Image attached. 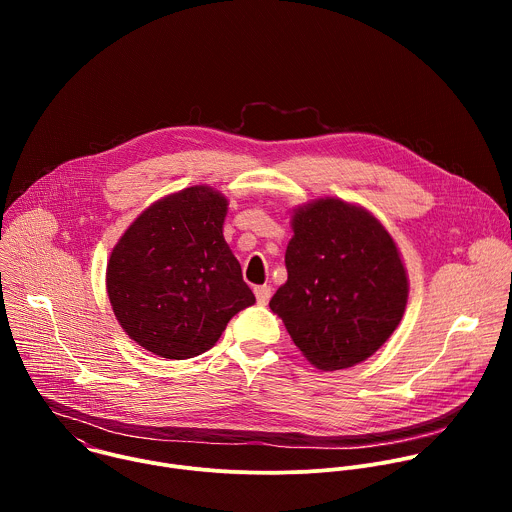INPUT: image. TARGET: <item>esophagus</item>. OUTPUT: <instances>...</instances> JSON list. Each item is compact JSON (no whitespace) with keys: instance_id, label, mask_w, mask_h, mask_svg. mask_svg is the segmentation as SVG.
Segmentation results:
<instances>
[{"instance_id":"obj_1","label":"esophagus","mask_w":512,"mask_h":512,"mask_svg":"<svg viewBox=\"0 0 512 512\" xmlns=\"http://www.w3.org/2000/svg\"><path fill=\"white\" fill-rule=\"evenodd\" d=\"M255 298L261 306H267L271 300V287L269 285H257L255 287Z\"/></svg>"}]
</instances>
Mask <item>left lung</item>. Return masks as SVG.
<instances>
[{"label": "left lung", "mask_w": 512, "mask_h": 512, "mask_svg": "<svg viewBox=\"0 0 512 512\" xmlns=\"http://www.w3.org/2000/svg\"><path fill=\"white\" fill-rule=\"evenodd\" d=\"M291 225L287 281L269 308L314 367H354L405 312L409 285L395 241L373 214L338 198L298 208Z\"/></svg>", "instance_id": "left-lung-1"}]
</instances>
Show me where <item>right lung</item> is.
I'll return each instance as SVG.
<instances>
[{"label":"right lung","mask_w":512,"mask_h":512,"mask_svg":"<svg viewBox=\"0 0 512 512\" xmlns=\"http://www.w3.org/2000/svg\"><path fill=\"white\" fill-rule=\"evenodd\" d=\"M225 214L223 194L192 186L143 210L115 245L109 302L145 350L172 360L198 356L255 304L223 237Z\"/></svg>","instance_id":"1"}]
</instances>
